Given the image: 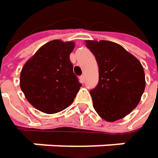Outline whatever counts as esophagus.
Here are the masks:
<instances>
[{
  "instance_id": "1",
  "label": "esophagus",
  "mask_w": 158,
  "mask_h": 158,
  "mask_svg": "<svg viewBox=\"0 0 158 158\" xmlns=\"http://www.w3.org/2000/svg\"><path fill=\"white\" fill-rule=\"evenodd\" d=\"M79 80H80V82L82 83H84V75H81V76L79 77Z\"/></svg>"
}]
</instances>
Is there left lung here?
Returning a JSON list of instances; mask_svg holds the SVG:
<instances>
[{
    "label": "left lung",
    "mask_w": 158,
    "mask_h": 158,
    "mask_svg": "<svg viewBox=\"0 0 158 158\" xmlns=\"http://www.w3.org/2000/svg\"><path fill=\"white\" fill-rule=\"evenodd\" d=\"M99 66V83L90 91L96 112L107 122L119 120L137 106L145 90L140 62L121 45L86 41Z\"/></svg>",
    "instance_id": "left-lung-1"
}]
</instances>
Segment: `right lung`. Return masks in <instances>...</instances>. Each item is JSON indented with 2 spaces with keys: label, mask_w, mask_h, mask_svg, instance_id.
<instances>
[{
  "label": "right lung",
  "mask_w": 158,
  "mask_h": 158,
  "mask_svg": "<svg viewBox=\"0 0 158 158\" xmlns=\"http://www.w3.org/2000/svg\"><path fill=\"white\" fill-rule=\"evenodd\" d=\"M73 42L53 40L28 60L20 74V88L30 104L46 113H58L74 101L82 84L73 72Z\"/></svg>",
  "instance_id": "add662e5"
}]
</instances>
